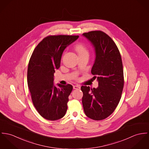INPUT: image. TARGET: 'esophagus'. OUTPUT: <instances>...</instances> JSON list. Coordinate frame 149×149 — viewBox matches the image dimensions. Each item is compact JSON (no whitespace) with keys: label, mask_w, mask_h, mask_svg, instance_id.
<instances>
[{"label":"esophagus","mask_w":149,"mask_h":149,"mask_svg":"<svg viewBox=\"0 0 149 149\" xmlns=\"http://www.w3.org/2000/svg\"><path fill=\"white\" fill-rule=\"evenodd\" d=\"M80 88H81V87L79 85H74L73 86V88L74 89H79Z\"/></svg>","instance_id":"esophagus-1"}]
</instances>
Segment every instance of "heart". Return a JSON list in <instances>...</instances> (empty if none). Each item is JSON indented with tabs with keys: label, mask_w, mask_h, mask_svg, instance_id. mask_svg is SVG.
I'll use <instances>...</instances> for the list:
<instances>
[{
	"label": "heart",
	"mask_w": 149,
	"mask_h": 149,
	"mask_svg": "<svg viewBox=\"0 0 149 149\" xmlns=\"http://www.w3.org/2000/svg\"><path fill=\"white\" fill-rule=\"evenodd\" d=\"M76 50L77 51L79 55L84 54H88V51L87 50V49L82 44L77 45L76 47Z\"/></svg>",
	"instance_id": "1"
}]
</instances>
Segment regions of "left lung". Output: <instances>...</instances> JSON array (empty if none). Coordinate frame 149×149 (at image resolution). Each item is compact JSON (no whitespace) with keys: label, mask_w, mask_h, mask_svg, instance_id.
<instances>
[{"label":"left lung","mask_w":149,"mask_h":149,"mask_svg":"<svg viewBox=\"0 0 149 149\" xmlns=\"http://www.w3.org/2000/svg\"><path fill=\"white\" fill-rule=\"evenodd\" d=\"M94 48L95 59L91 74L98 82V87H81L82 104L85 114L99 120L110 116L118 106L124 86L121 56L115 42L101 31L82 34Z\"/></svg>","instance_id":"8db88e82"}]
</instances>
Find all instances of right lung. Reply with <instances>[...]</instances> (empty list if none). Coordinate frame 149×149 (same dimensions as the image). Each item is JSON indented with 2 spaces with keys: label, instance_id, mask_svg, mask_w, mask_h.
I'll return each mask as SVG.
<instances>
[{
  "label": "right lung",
  "instance_id": "add662e5",
  "mask_svg": "<svg viewBox=\"0 0 149 149\" xmlns=\"http://www.w3.org/2000/svg\"><path fill=\"white\" fill-rule=\"evenodd\" d=\"M78 35H50L35 47L27 70V83L33 106L39 114L50 120L63 118L67 111L72 86L54 84V74L61 66L63 51Z\"/></svg>",
  "mask_w": 149,
  "mask_h": 149
}]
</instances>
